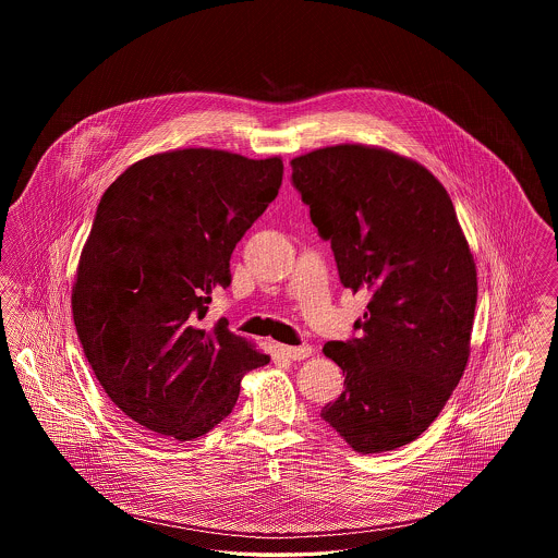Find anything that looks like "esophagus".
<instances>
[{
    "label": "esophagus",
    "mask_w": 558,
    "mask_h": 558,
    "mask_svg": "<svg viewBox=\"0 0 558 558\" xmlns=\"http://www.w3.org/2000/svg\"><path fill=\"white\" fill-rule=\"evenodd\" d=\"M280 351H282V355H284V357H289V360H305V357H310V355H312V351H314V349H312V345H282L280 347Z\"/></svg>",
    "instance_id": "1"
}]
</instances>
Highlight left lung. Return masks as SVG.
Returning a JSON list of instances; mask_svg holds the SVG:
<instances>
[{"label": "left lung", "instance_id": "left-lung-1", "mask_svg": "<svg viewBox=\"0 0 558 558\" xmlns=\"http://www.w3.org/2000/svg\"><path fill=\"white\" fill-rule=\"evenodd\" d=\"M291 167L343 287L371 292L360 337L324 345L345 391L319 416L355 451L396 450L425 433L466 368L477 305L469 242L450 194L416 160L339 144Z\"/></svg>", "mask_w": 558, "mask_h": 558}]
</instances>
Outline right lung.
<instances>
[{
  "instance_id": "add662e5",
  "label": "right lung",
  "mask_w": 558,
  "mask_h": 558,
  "mask_svg": "<svg viewBox=\"0 0 558 558\" xmlns=\"http://www.w3.org/2000/svg\"><path fill=\"white\" fill-rule=\"evenodd\" d=\"M282 171L280 157L184 148L133 162L102 194L73 319L108 398L142 428L178 441L209 433L232 412L242 376L269 362L226 319L201 322Z\"/></svg>"
}]
</instances>
